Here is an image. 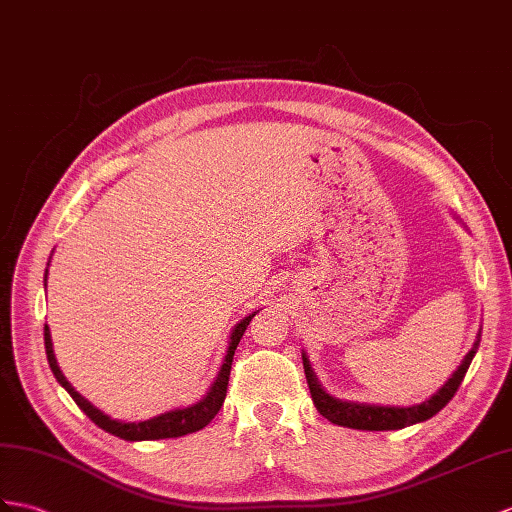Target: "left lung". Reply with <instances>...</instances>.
I'll return each mask as SVG.
<instances>
[{
    "label": "left lung",
    "mask_w": 512,
    "mask_h": 512,
    "mask_svg": "<svg viewBox=\"0 0 512 512\" xmlns=\"http://www.w3.org/2000/svg\"><path fill=\"white\" fill-rule=\"evenodd\" d=\"M480 332L476 336V343L469 350V354L463 358V363L452 373V378L447 380L439 391H436L430 400L415 404V406H378V404H360V402H347L339 400V397L330 395L323 389L321 382L317 380L313 367H310V360L306 354H302L304 360V373L308 380L310 397L317 406L319 413L328 421L336 423V426L343 428H354V430H402L406 426H413V423H421L439 413L445 404L452 400L454 393L458 391L460 382H463L465 373L471 365L473 356L478 352L480 345Z\"/></svg>",
    "instance_id": "left-lung-1"
}]
</instances>
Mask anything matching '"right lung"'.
<instances>
[{
	"instance_id": "right-lung-1",
	"label": "right lung",
	"mask_w": 512,
	"mask_h": 512,
	"mask_svg": "<svg viewBox=\"0 0 512 512\" xmlns=\"http://www.w3.org/2000/svg\"><path fill=\"white\" fill-rule=\"evenodd\" d=\"M49 267V263H47ZM45 282H47V269H45ZM47 286V284H45ZM258 313V310H256ZM247 315L243 317L236 326L232 328L230 341H228V352L226 358H223L221 369L217 373L215 382L210 384L208 393L199 400L197 404H191L186 408H176V410H167V413L156 415L152 419L145 421H119L112 419L108 415H104L102 410L95 408L89 400L73 389L69 384V380L65 378V373L60 371L56 356H54V345H52V334H49V328L45 326V352H47V363L52 367V373L56 376V380L60 382V386H65V391L73 397V402L80 406V410H84L86 417H89L95 426H99L102 430L119 436L123 441H158V439H176V436H184L206 428L210 421L215 419V415L219 413V408L223 406V400H226V391H228V380H230V369H232V356L236 345H239L243 332L247 330L249 321L256 315Z\"/></svg>"
}]
</instances>
